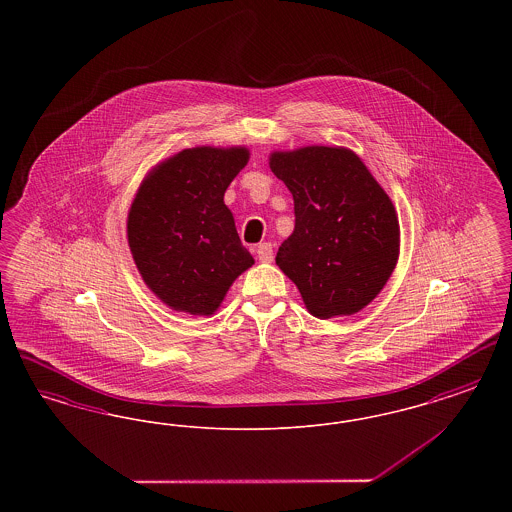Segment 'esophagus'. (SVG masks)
<instances>
[{
    "mask_svg": "<svg viewBox=\"0 0 512 512\" xmlns=\"http://www.w3.org/2000/svg\"><path fill=\"white\" fill-rule=\"evenodd\" d=\"M257 257H259V261L261 263H272V259H274V253H272V244H259L257 245Z\"/></svg>",
    "mask_w": 512,
    "mask_h": 512,
    "instance_id": "34e87169",
    "label": "esophagus"
}]
</instances>
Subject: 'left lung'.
<instances>
[{
    "instance_id": "obj_1",
    "label": "left lung",
    "mask_w": 512,
    "mask_h": 512,
    "mask_svg": "<svg viewBox=\"0 0 512 512\" xmlns=\"http://www.w3.org/2000/svg\"><path fill=\"white\" fill-rule=\"evenodd\" d=\"M268 165L292 192L295 211L276 265L313 317L359 313L382 292L399 259L390 195L347 147L272 151Z\"/></svg>"
}]
</instances>
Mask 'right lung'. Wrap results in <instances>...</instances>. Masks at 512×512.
<instances>
[{
    "mask_svg": "<svg viewBox=\"0 0 512 512\" xmlns=\"http://www.w3.org/2000/svg\"><path fill=\"white\" fill-rule=\"evenodd\" d=\"M249 161L244 146L182 149L147 172L126 219L132 259L167 307L211 317L255 261L224 192Z\"/></svg>",
    "mask_w": 512,
    "mask_h": 512,
    "instance_id": "1",
    "label": "right lung"
}]
</instances>
